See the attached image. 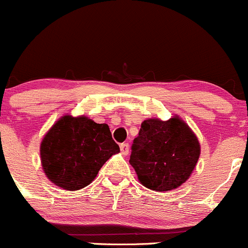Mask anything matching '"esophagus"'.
I'll use <instances>...</instances> for the list:
<instances>
[{
	"label": "esophagus",
	"instance_id": "34e87169",
	"mask_svg": "<svg viewBox=\"0 0 248 248\" xmlns=\"http://www.w3.org/2000/svg\"><path fill=\"white\" fill-rule=\"evenodd\" d=\"M120 150H121V154L124 155V156H127L129 152V145L127 144V142H124V144L120 145Z\"/></svg>",
	"mask_w": 248,
	"mask_h": 248
}]
</instances>
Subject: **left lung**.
<instances>
[{
  "label": "left lung",
  "instance_id": "obj_1",
  "mask_svg": "<svg viewBox=\"0 0 248 248\" xmlns=\"http://www.w3.org/2000/svg\"><path fill=\"white\" fill-rule=\"evenodd\" d=\"M201 156V144L177 115L167 121L145 120L132 145L129 163L142 186L156 192L177 188L187 181Z\"/></svg>",
  "mask_w": 248,
  "mask_h": 248
}]
</instances>
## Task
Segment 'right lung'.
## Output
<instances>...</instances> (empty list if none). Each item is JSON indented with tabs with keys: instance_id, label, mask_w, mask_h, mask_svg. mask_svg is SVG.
<instances>
[{
	"instance_id": "1",
	"label": "right lung",
	"mask_w": 248,
	"mask_h": 248,
	"mask_svg": "<svg viewBox=\"0 0 248 248\" xmlns=\"http://www.w3.org/2000/svg\"><path fill=\"white\" fill-rule=\"evenodd\" d=\"M39 151L47 179L60 188L78 191L93 181L120 147L107 124H96L84 115H64L43 137Z\"/></svg>"
}]
</instances>
